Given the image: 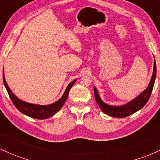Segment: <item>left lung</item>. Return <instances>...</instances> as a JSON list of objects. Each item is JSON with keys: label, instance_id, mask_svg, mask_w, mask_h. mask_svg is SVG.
<instances>
[{"label": "left lung", "instance_id": "obj_1", "mask_svg": "<svg viewBox=\"0 0 160 160\" xmlns=\"http://www.w3.org/2000/svg\"><path fill=\"white\" fill-rule=\"evenodd\" d=\"M156 75H157V65H156V62L154 59L153 71L149 85L143 92H141L138 96H137L132 101L122 106L108 105V104L102 102L98 93V90L96 89V88L94 87L95 101H96L97 104L101 108V110L106 114L113 117H117V118H124V117H128V116L132 114V113L141 109L148 102L150 95H151L152 90H153Z\"/></svg>", "mask_w": 160, "mask_h": 160}]
</instances>
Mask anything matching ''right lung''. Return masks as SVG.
Returning a JSON list of instances; mask_svg holds the SVG:
<instances>
[{
    "label": "right lung",
    "instance_id": "1",
    "mask_svg": "<svg viewBox=\"0 0 160 160\" xmlns=\"http://www.w3.org/2000/svg\"><path fill=\"white\" fill-rule=\"evenodd\" d=\"M3 84H4L5 88H6L7 92H8L9 96L12 102L15 107L17 108L21 113H24L25 115L28 116V117H32L34 119H38V120H44V119L49 118L56 113L57 112L61 109L63 104H65L66 99L68 98V95L69 91L72 86L74 85V82H76V80H73L68 86H67V89H65V92H64L63 95L59 100L57 102H54V103L48 104V105H39V104H34L28 103V102H23V101L20 100L19 98L13 94L11 89H10L8 85H7L6 80H5L4 74L3 72Z\"/></svg>",
    "mask_w": 160,
    "mask_h": 160
}]
</instances>
